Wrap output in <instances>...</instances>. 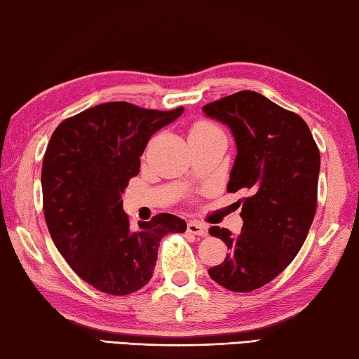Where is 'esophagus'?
Returning a JSON list of instances; mask_svg holds the SVG:
<instances>
[{
	"label": "esophagus",
	"instance_id": "esophagus-1",
	"mask_svg": "<svg viewBox=\"0 0 359 359\" xmlns=\"http://www.w3.org/2000/svg\"><path fill=\"white\" fill-rule=\"evenodd\" d=\"M187 231L196 236H205L207 235V227L198 221H189L187 224Z\"/></svg>",
	"mask_w": 359,
	"mask_h": 359
}]
</instances>
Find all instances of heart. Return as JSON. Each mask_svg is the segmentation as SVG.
Returning a JSON list of instances; mask_svg holds the SVG:
<instances>
[{
	"label": "heart",
	"instance_id": "heart-1",
	"mask_svg": "<svg viewBox=\"0 0 359 359\" xmlns=\"http://www.w3.org/2000/svg\"><path fill=\"white\" fill-rule=\"evenodd\" d=\"M217 130L219 129L210 123H198L191 129V133H189V135H198V133H210V132H217Z\"/></svg>",
	"mask_w": 359,
	"mask_h": 359
}]
</instances>
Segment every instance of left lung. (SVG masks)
<instances>
[{
	"label": "left lung",
	"instance_id": "1",
	"mask_svg": "<svg viewBox=\"0 0 359 359\" xmlns=\"http://www.w3.org/2000/svg\"><path fill=\"white\" fill-rule=\"evenodd\" d=\"M202 110L235 138L227 191H249L240 202V233L208 230L229 249L208 276L229 291L249 292L276 278L305 243L318 201L319 149L304 119L255 91L226 96Z\"/></svg>",
	"mask_w": 359,
	"mask_h": 359
}]
</instances>
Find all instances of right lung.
<instances>
[{"instance_id": "right-lung-1", "label": "right lung", "mask_w": 359, "mask_h": 359, "mask_svg": "<svg viewBox=\"0 0 359 359\" xmlns=\"http://www.w3.org/2000/svg\"><path fill=\"white\" fill-rule=\"evenodd\" d=\"M182 114L184 107L160 111L105 102L65 119L49 140L41 168L48 230L77 276L105 294L142 290L161 238L187 230L170 213L132 229L121 201L147 142Z\"/></svg>"}]
</instances>
